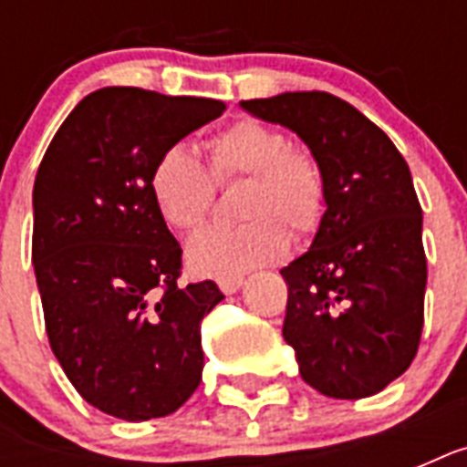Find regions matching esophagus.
Returning a JSON list of instances; mask_svg holds the SVG:
<instances>
[{
    "label": "esophagus",
    "mask_w": 467,
    "mask_h": 467,
    "mask_svg": "<svg viewBox=\"0 0 467 467\" xmlns=\"http://www.w3.org/2000/svg\"><path fill=\"white\" fill-rule=\"evenodd\" d=\"M242 284H244V278H220L218 285L220 291L225 293V296H233V293H237L242 288Z\"/></svg>",
    "instance_id": "1"
}]
</instances>
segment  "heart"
I'll return each mask as SVG.
<instances>
[{"instance_id":"obj_1","label":"heart","mask_w":467,"mask_h":467,"mask_svg":"<svg viewBox=\"0 0 467 467\" xmlns=\"http://www.w3.org/2000/svg\"><path fill=\"white\" fill-rule=\"evenodd\" d=\"M211 171L186 145H171L150 174L161 220L179 233L196 230L211 211L215 182L249 179L244 225L205 227L189 242L186 264L198 276L240 278L284 259L291 234L307 237L325 213V176L306 150L291 148L278 128L242 119L208 142ZM284 222L283 226L280 223Z\"/></svg>"}]
</instances>
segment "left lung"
<instances>
[{"label":"left lung","mask_w":467,"mask_h":467,"mask_svg":"<svg viewBox=\"0 0 467 467\" xmlns=\"http://www.w3.org/2000/svg\"><path fill=\"white\" fill-rule=\"evenodd\" d=\"M240 106L293 130L325 176L315 240L281 269L285 344L315 390L370 398L410 368L424 327L427 256L410 167L376 123L327 91Z\"/></svg>","instance_id":"1"}]
</instances>
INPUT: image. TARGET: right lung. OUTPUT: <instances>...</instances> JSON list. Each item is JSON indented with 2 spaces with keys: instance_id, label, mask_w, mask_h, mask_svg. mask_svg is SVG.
Masks as SVG:
<instances>
[{
  "instance_id": "1",
  "label": "right lung",
  "mask_w": 467,
  "mask_h": 467,
  "mask_svg": "<svg viewBox=\"0 0 467 467\" xmlns=\"http://www.w3.org/2000/svg\"><path fill=\"white\" fill-rule=\"evenodd\" d=\"M223 101L106 87L75 106L33 183V269L50 348L89 405L126 421L176 412L201 383V319L225 298L176 284L182 247L150 174Z\"/></svg>"
}]
</instances>
